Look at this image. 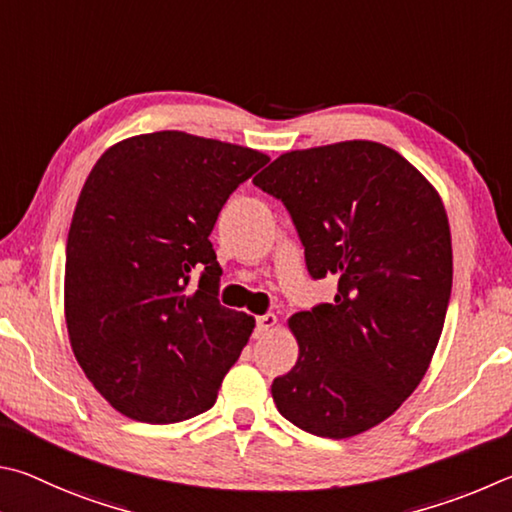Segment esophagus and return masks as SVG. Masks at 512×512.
Masks as SVG:
<instances>
[{
	"label": "esophagus",
	"mask_w": 512,
	"mask_h": 512,
	"mask_svg": "<svg viewBox=\"0 0 512 512\" xmlns=\"http://www.w3.org/2000/svg\"><path fill=\"white\" fill-rule=\"evenodd\" d=\"M276 324H279V317L272 315V312H267V315L258 317V319H256V330H258V335L270 333V330H272Z\"/></svg>",
	"instance_id": "esophagus-1"
}]
</instances>
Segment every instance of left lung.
I'll return each instance as SVG.
<instances>
[{
	"instance_id": "left-lung-1",
	"label": "left lung",
	"mask_w": 512,
	"mask_h": 512,
	"mask_svg": "<svg viewBox=\"0 0 512 512\" xmlns=\"http://www.w3.org/2000/svg\"><path fill=\"white\" fill-rule=\"evenodd\" d=\"M254 184L290 211L312 279H337L333 303L288 319L299 360L272 382L276 409L315 436L362 434L416 391L443 333L452 236L441 195L364 139L285 152Z\"/></svg>"
}]
</instances>
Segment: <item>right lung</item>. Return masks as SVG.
<instances>
[{
  "label": "right lung",
  "instance_id": "add662e5",
  "mask_svg": "<svg viewBox=\"0 0 512 512\" xmlns=\"http://www.w3.org/2000/svg\"><path fill=\"white\" fill-rule=\"evenodd\" d=\"M270 157L161 130L107 148L67 236L65 319L94 389L141 423L213 407L256 321L220 306L211 231L227 197ZM203 272L191 293L187 279Z\"/></svg>",
  "mask_w": 512,
  "mask_h": 512
}]
</instances>
